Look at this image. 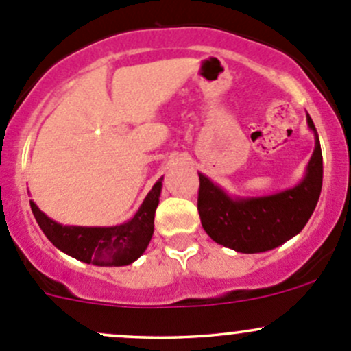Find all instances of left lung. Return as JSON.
Listing matches in <instances>:
<instances>
[{
    "instance_id": "left-lung-1",
    "label": "left lung",
    "mask_w": 351,
    "mask_h": 351,
    "mask_svg": "<svg viewBox=\"0 0 351 351\" xmlns=\"http://www.w3.org/2000/svg\"><path fill=\"white\" fill-rule=\"evenodd\" d=\"M314 153L306 175L292 189L274 195L231 197L210 178L198 173V214L202 228L215 243L238 253H263L299 234L316 208L323 186V154L313 119Z\"/></svg>"
}]
</instances>
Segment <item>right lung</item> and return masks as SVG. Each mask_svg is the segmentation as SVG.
Returning a JSON list of instances; mask_svg holds the SVG:
<instances>
[{"mask_svg": "<svg viewBox=\"0 0 351 351\" xmlns=\"http://www.w3.org/2000/svg\"><path fill=\"white\" fill-rule=\"evenodd\" d=\"M162 178H159L144 198L132 219L110 228H86V226H62L52 221L30 200L32 212L58 250L83 263L97 267H125L134 263L146 251L154 232V214L161 195Z\"/></svg>", "mask_w": 351, "mask_h": 351, "instance_id": "add662e5", "label": "right lung"}]
</instances>
